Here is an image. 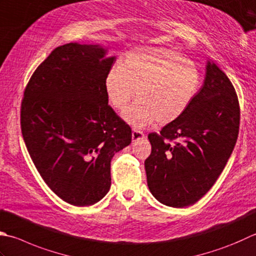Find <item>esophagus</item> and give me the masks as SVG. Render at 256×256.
<instances>
[{
	"label": "esophagus",
	"mask_w": 256,
	"mask_h": 256,
	"mask_svg": "<svg viewBox=\"0 0 256 256\" xmlns=\"http://www.w3.org/2000/svg\"><path fill=\"white\" fill-rule=\"evenodd\" d=\"M144 138H145L144 133H143L142 131H140V130L134 128L133 131H132V140H133V142H135V141H138V140Z\"/></svg>",
	"instance_id": "esophagus-1"
}]
</instances>
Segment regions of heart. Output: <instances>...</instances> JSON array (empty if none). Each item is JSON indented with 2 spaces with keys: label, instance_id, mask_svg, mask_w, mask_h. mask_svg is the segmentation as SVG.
Wrapping results in <instances>:
<instances>
[{
  "label": "heart",
  "instance_id": "heart-1",
  "mask_svg": "<svg viewBox=\"0 0 256 256\" xmlns=\"http://www.w3.org/2000/svg\"><path fill=\"white\" fill-rule=\"evenodd\" d=\"M201 76L192 61L176 50L136 48L125 54L121 63L110 70L104 86L108 104L123 111L134 96L138 100L123 118L143 128L156 121L166 125L181 118L196 95Z\"/></svg>",
  "mask_w": 256,
  "mask_h": 256
}]
</instances>
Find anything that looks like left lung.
<instances>
[{
  "instance_id": "1",
  "label": "left lung",
  "mask_w": 256,
  "mask_h": 256,
  "mask_svg": "<svg viewBox=\"0 0 256 256\" xmlns=\"http://www.w3.org/2000/svg\"><path fill=\"white\" fill-rule=\"evenodd\" d=\"M240 103L232 82L208 63L203 86L176 121L148 134L145 160L153 196L172 208L193 205L216 182L236 143Z\"/></svg>"
}]
</instances>
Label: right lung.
<instances>
[{
  "label": "right lung",
  "instance_id": "add662e5",
  "mask_svg": "<svg viewBox=\"0 0 256 256\" xmlns=\"http://www.w3.org/2000/svg\"><path fill=\"white\" fill-rule=\"evenodd\" d=\"M100 45L68 43L38 65L24 90L23 140L35 168L63 201L88 206L111 186L113 155L132 130L110 106L105 78L115 58Z\"/></svg>",
  "mask_w": 256,
  "mask_h": 256
}]
</instances>
